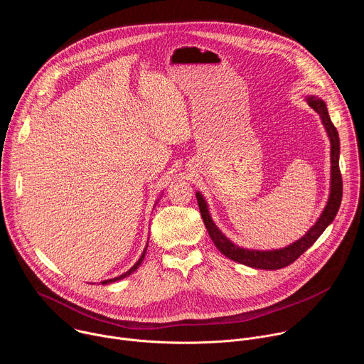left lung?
I'll return each mask as SVG.
<instances>
[{
	"mask_svg": "<svg viewBox=\"0 0 364 364\" xmlns=\"http://www.w3.org/2000/svg\"><path fill=\"white\" fill-rule=\"evenodd\" d=\"M305 100L308 105L313 108L321 118V124L327 132V136L330 139V161H331V176H330V194L328 200L326 203V207L323 209L320 218L317 222L311 226L306 233L299 237L298 240L289 243L285 247L279 249H268V250H261V249H247L242 247L236 243H233L222 230L216 226L210 216L209 210V204H207L204 196L200 191H196L197 203H198V209L204 222V226L209 232V236L212 237L213 243L216 247L232 261L255 268V269H281L288 265H291L294 261L309 247L313 246L314 242L321 236V233L333 223L334 218L337 216V212L340 209L341 204V197H343V181H341V174H340V167H338V160H340V138L336 127L333 125L326 102L316 96V95H306Z\"/></svg>",
	"mask_w": 364,
	"mask_h": 364,
	"instance_id": "obj_1",
	"label": "left lung"
}]
</instances>
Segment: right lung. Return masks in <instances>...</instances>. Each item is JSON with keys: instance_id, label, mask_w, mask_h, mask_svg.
Instances as JSON below:
<instances>
[{"instance_id": "obj_1", "label": "right lung", "mask_w": 364, "mask_h": 364, "mask_svg": "<svg viewBox=\"0 0 364 364\" xmlns=\"http://www.w3.org/2000/svg\"><path fill=\"white\" fill-rule=\"evenodd\" d=\"M160 201V198L157 200V201H155V204H157ZM149 239V237H148ZM146 247H148V243H146V246H145V249H144V252H142V255H141V257L138 259V262L132 267V268H129L125 274H122V275H119V277H115V278H112V279H105V281H102L100 284L102 285H107V284H112V282H117V281H121V279H124L125 277H128V275H131V274H134L138 268H139V265L142 264V261H144V257H145V253H146Z\"/></svg>"}]
</instances>
